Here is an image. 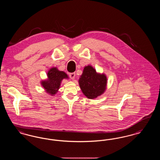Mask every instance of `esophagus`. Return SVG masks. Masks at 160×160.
Returning <instances> with one entry per match:
<instances>
[{
    "mask_svg": "<svg viewBox=\"0 0 160 160\" xmlns=\"http://www.w3.org/2000/svg\"><path fill=\"white\" fill-rule=\"evenodd\" d=\"M69 76H70V77L72 80H74L75 78V77H76V74L74 72L70 73L69 74Z\"/></svg>",
    "mask_w": 160,
    "mask_h": 160,
    "instance_id": "1",
    "label": "esophagus"
}]
</instances>
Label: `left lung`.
Returning a JSON list of instances; mask_svg holds the SVG:
<instances>
[{
    "instance_id": "8db88e82",
    "label": "left lung",
    "mask_w": 160,
    "mask_h": 160,
    "mask_svg": "<svg viewBox=\"0 0 160 160\" xmlns=\"http://www.w3.org/2000/svg\"><path fill=\"white\" fill-rule=\"evenodd\" d=\"M83 94L88 99H95L104 93L107 88V78L99 74L91 65L86 66L78 80Z\"/></svg>"
}]
</instances>
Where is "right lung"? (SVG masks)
<instances>
[{"mask_svg": "<svg viewBox=\"0 0 160 160\" xmlns=\"http://www.w3.org/2000/svg\"><path fill=\"white\" fill-rule=\"evenodd\" d=\"M47 76L48 79L42 81L41 84L46 92L52 96L57 93L62 80L64 78H68L65 72L58 70L57 67L51 68L47 73Z\"/></svg>", "mask_w": 160, "mask_h": 160, "instance_id": "add662e5", "label": "right lung"}]
</instances>
